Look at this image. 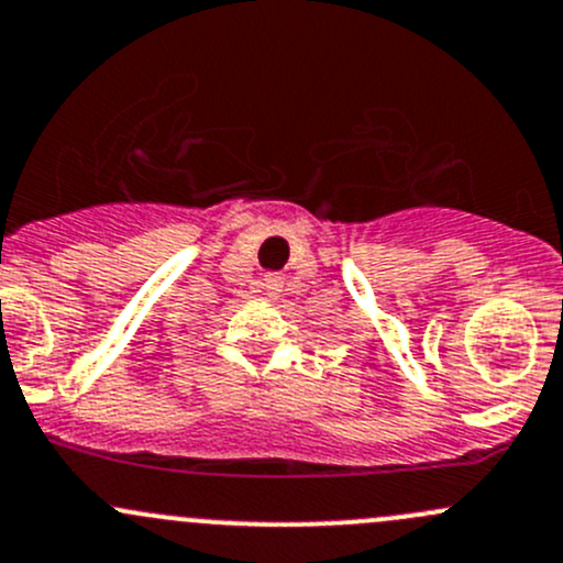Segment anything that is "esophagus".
Masks as SVG:
<instances>
[{
  "label": "esophagus",
  "instance_id": "34e87169",
  "mask_svg": "<svg viewBox=\"0 0 563 563\" xmlns=\"http://www.w3.org/2000/svg\"><path fill=\"white\" fill-rule=\"evenodd\" d=\"M282 276L279 274H265V279H263V289L268 295H276L282 289Z\"/></svg>",
  "mask_w": 563,
  "mask_h": 563
}]
</instances>
